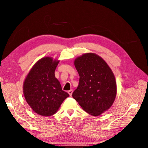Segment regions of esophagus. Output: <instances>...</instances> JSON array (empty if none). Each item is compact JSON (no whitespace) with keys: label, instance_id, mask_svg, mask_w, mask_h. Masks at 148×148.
<instances>
[{"label":"esophagus","instance_id":"34e87169","mask_svg":"<svg viewBox=\"0 0 148 148\" xmlns=\"http://www.w3.org/2000/svg\"><path fill=\"white\" fill-rule=\"evenodd\" d=\"M73 90L72 89L68 90V93L69 95L70 96H71V95H72V94H73Z\"/></svg>","mask_w":148,"mask_h":148}]
</instances>
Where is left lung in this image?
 <instances>
[{
	"mask_svg": "<svg viewBox=\"0 0 148 148\" xmlns=\"http://www.w3.org/2000/svg\"><path fill=\"white\" fill-rule=\"evenodd\" d=\"M74 64L80 79L73 97L83 109L98 116L113 104L117 94L114 75L106 61L95 53L77 58Z\"/></svg>",
	"mask_w": 148,
	"mask_h": 148,
	"instance_id": "left-lung-1",
	"label": "left lung"
}]
</instances>
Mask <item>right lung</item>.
<instances>
[{"label":"right lung","mask_w":148,"mask_h":148,"mask_svg":"<svg viewBox=\"0 0 148 148\" xmlns=\"http://www.w3.org/2000/svg\"><path fill=\"white\" fill-rule=\"evenodd\" d=\"M59 60L44 57L38 60L23 83V94L26 102L36 113L42 116L55 114L69 95L62 89L54 75Z\"/></svg>","instance_id":"1"}]
</instances>
